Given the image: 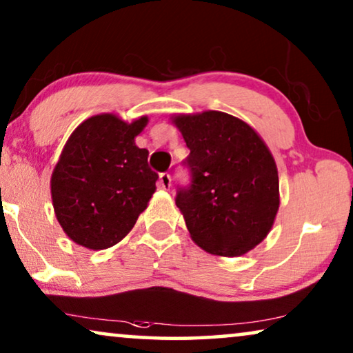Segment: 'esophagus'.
Segmentation results:
<instances>
[{"instance_id":"obj_1","label":"esophagus","mask_w":353,"mask_h":353,"mask_svg":"<svg viewBox=\"0 0 353 353\" xmlns=\"http://www.w3.org/2000/svg\"><path fill=\"white\" fill-rule=\"evenodd\" d=\"M159 186H161L162 190H170L172 186L170 173H161V176H159Z\"/></svg>"}]
</instances>
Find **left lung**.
<instances>
[{
	"label": "left lung",
	"mask_w": 353,
	"mask_h": 353,
	"mask_svg": "<svg viewBox=\"0 0 353 353\" xmlns=\"http://www.w3.org/2000/svg\"><path fill=\"white\" fill-rule=\"evenodd\" d=\"M172 122L190 149L191 183L175 202L192 241L214 255H244L267 238L279 209L272 152L250 125L219 110Z\"/></svg>",
	"instance_id": "1"
}]
</instances>
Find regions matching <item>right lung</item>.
<instances>
[{"label": "right lung", "instance_id": "1", "mask_svg": "<svg viewBox=\"0 0 353 353\" xmlns=\"http://www.w3.org/2000/svg\"><path fill=\"white\" fill-rule=\"evenodd\" d=\"M146 125L148 117L127 123L99 114L67 139L51 176V197L56 219L74 243L112 248L148 207L159 175L148 165V149L134 144Z\"/></svg>", "mask_w": 353, "mask_h": 353}]
</instances>
